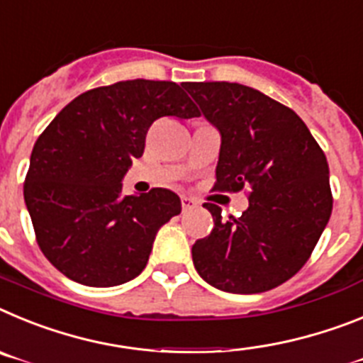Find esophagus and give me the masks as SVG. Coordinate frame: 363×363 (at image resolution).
<instances>
[{
	"instance_id": "34e87169",
	"label": "esophagus",
	"mask_w": 363,
	"mask_h": 363,
	"mask_svg": "<svg viewBox=\"0 0 363 363\" xmlns=\"http://www.w3.org/2000/svg\"><path fill=\"white\" fill-rule=\"evenodd\" d=\"M181 204H182V210H191V208L197 206V203H195L194 199H190V197H181Z\"/></svg>"
}]
</instances>
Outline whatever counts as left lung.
I'll return each instance as SVG.
<instances>
[{
    "mask_svg": "<svg viewBox=\"0 0 363 363\" xmlns=\"http://www.w3.org/2000/svg\"><path fill=\"white\" fill-rule=\"evenodd\" d=\"M184 89L219 131L216 190L248 191V208L191 247L204 281L257 294L291 279L313 254L333 212L329 164L305 122L283 104L230 82H186Z\"/></svg>",
    "mask_w": 363,
    "mask_h": 363,
    "instance_id": "left-lung-1",
    "label": "left lung"
}]
</instances>
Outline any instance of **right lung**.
<instances>
[{
	"label": "right lung",
	"instance_id": "right-lung-1",
	"mask_svg": "<svg viewBox=\"0 0 363 363\" xmlns=\"http://www.w3.org/2000/svg\"><path fill=\"white\" fill-rule=\"evenodd\" d=\"M160 116L199 109L175 82L125 80L72 100L38 137L23 197L43 256L72 281L116 286L143 272L162 225L181 213L166 188L122 195Z\"/></svg>",
	"mask_w": 363,
	"mask_h": 363
}]
</instances>
